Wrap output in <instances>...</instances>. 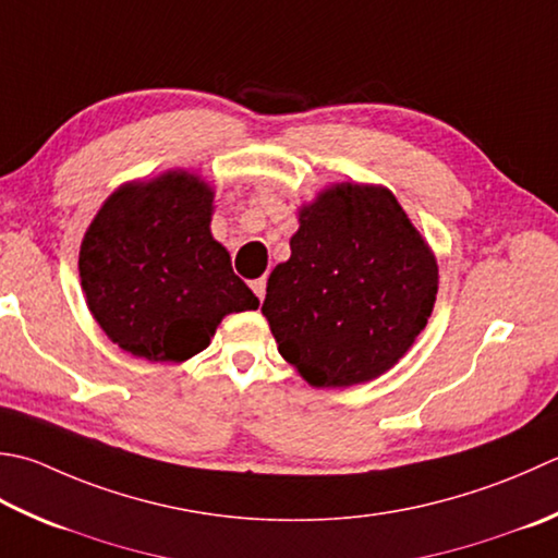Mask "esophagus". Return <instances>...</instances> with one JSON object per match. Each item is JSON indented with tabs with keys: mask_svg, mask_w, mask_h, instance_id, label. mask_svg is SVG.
Masks as SVG:
<instances>
[{
	"mask_svg": "<svg viewBox=\"0 0 558 558\" xmlns=\"http://www.w3.org/2000/svg\"><path fill=\"white\" fill-rule=\"evenodd\" d=\"M251 290H254L256 298L264 302V298H266V278H258V280L251 282Z\"/></svg>",
	"mask_w": 558,
	"mask_h": 558,
	"instance_id": "esophagus-1",
	"label": "esophagus"
}]
</instances>
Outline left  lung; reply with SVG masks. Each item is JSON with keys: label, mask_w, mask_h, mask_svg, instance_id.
Here are the masks:
<instances>
[{"label": "left lung", "mask_w": 558, "mask_h": 558, "mask_svg": "<svg viewBox=\"0 0 558 558\" xmlns=\"http://www.w3.org/2000/svg\"><path fill=\"white\" fill-rule=\"evenodd\" d=\"M290 251L260 312L304 381L363 385L409 353L435 307L438 260L395 193L329 185L300 207Z\"/></svg>", "instance_id": "left-lung-1"}]
</instances>
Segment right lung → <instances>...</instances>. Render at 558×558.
Wrapping results in <instances>:
<instances>
[{
  "mask_svg": "<svg viewBox=\"0 0 558 558\" xmlns=\"http://www.w3.org/2000/svg\"><path fill=\"white\" fill-rule=\"evenodd\" d=\"M215 189L169 169L104 201L80 248V278L96 324L125 353L183 363L210 345L227 314L258 310L210 232Z\"/></svg>",
  "mask_w": 558,
  "mask_h": 558,
  "instance_id": "add662e5",
  "label": "right lung"
}]
</instances>
